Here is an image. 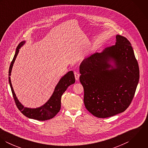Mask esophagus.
<instances>
[{"label":"esophagus","instance_id":"obj_1","mask_svg":"<svg viewBox=\"0 0 148 148\" xmlns=\"http://www.w3.org/2000/svg\"><path fill=\"white\" fill-rule=\"evenodd\" d=\"M74 75H75V79L76 80H78L79 79V77H80V74L77 72H74Z\"/></svg>","mask_w":148,"mask_h":148}]
</instances>
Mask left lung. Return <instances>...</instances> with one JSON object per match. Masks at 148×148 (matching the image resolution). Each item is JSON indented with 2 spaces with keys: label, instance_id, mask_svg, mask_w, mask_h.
Here are the masks:
<instances>
[{
  "label": "left lung",
  "instance_id": "obj_1",
  "mask_svg": "<svg viewBox=\"0 0 148 148\" xmlns=\"http://www.w3.org/2000/svg\"><path fill=\"white\" fill-rule=\"evenodd\" d=\"M80 73L85 106L99 118L124 112L133 99L140 77L131 44L119 35L114 45L85 58L80 65Z\"/></svg>",
  "mask_w": 148,
  "mask_h": 148
}]
</instances>
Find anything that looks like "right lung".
Wrapping results in <instances>:
<instances>
[{"label": "right lung", "mask_w": 148, "mask_h": 148, "mask_svg": "<svg viewBox=\"0 0 148 148\" xmlns=\"http://www.w3.org/2000/svg\"><path fill=\"white\" fill-rule=\"evenodd\" d=\"M25 42V41L21 42L18 45L15 54L9 68L8 80L11 89L12 93L16 106L18 109L22 113V114H23L24 116L29 119H32L39 121H45L49 120L53 118L60 111L61 108V98L62 95L69 85L74 84L75 82L74 73L72 71H69L61 78L58 84L56 86L52 95L45 104L37 108H28L24 107L19 101L16 96L11 84L10 76L13 64L14 63L16 56L19 53V49L21 48V46L24 44Z\"/></svg>", "instance_id": "obj_1"}]
</instances>
